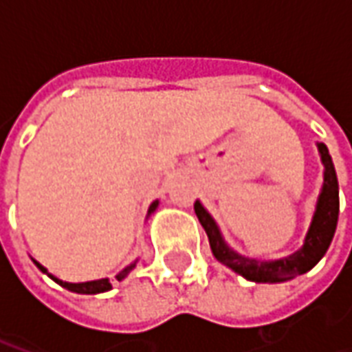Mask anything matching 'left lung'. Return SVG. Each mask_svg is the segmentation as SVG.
Listing matches in <instances>:
<instances>
[{
    "instance_id": "8db88e82",
    "label": "left lung",
    "mask_w": 352,
    "mask_h": 352,
    "mask_svg": "<svg viewBox=\"0 0 352 352\" xmlns=\"http://www.w3.org/2000/svg\"><path fill=\"white\" fill-rule=\"evenodd\" d=\"M320 162L324 166L322 171V186L318 192L317 206L313 211L307 234L303 237V245L292 254H288L285 258L277 260H256L249 258L245 254H239L234 251L226 239L222 236L219 224L214 221L211 213L206 207L201 206V201L196 199L194 211L198 214L199 224L206 230L209 237V245L213 256L221 264L230 267L232 272L241 275L247 280L252 283H285L303 275L320 262L324 256L328 247L332 243L336 226H338V217H340V186H338V175L333 168L332 156L328 153V146L324 143H317Z\"/></svg>"
}]
</instances>
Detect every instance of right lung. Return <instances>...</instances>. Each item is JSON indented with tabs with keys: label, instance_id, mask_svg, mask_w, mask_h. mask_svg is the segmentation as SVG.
<instances>
[{
	"label": "right lung",
	"instance_id": "right-lung-1",
	"mask_svg": "<svg viewBox=\"0 0 352 352\" xmlns=\"http://www.w3.org/2000/svg\"><path fill=\"white\" fill-rule=\"evenodd\" d=\"M158 204H160V201H158V199H154L153 204H151V207H148V211H146V217H151V214H153L154 211L158 209ZM138 262H139V258H135L130 265H126L122 272L116 273V279L118 280L126 279V277H128V273H130L131 270L138 265ZM34 264L37 265V267H39L43 273H47L50 279L56 280L60 287L67 288V290H72V292H77V294H101V292H107V290H111V288H113V285H111L109 277H103V279H96V280H87V283H67V280L58 279L56 275L49 273V270H47L45 265L39 264L37 260H34Z\"/></svg>",
	"mask_w": 352,
	"mask_h": 352
}]
</instances>
